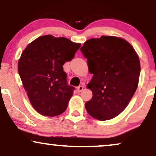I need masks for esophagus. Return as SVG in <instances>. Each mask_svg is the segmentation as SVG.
I'll return each mask as SVG.
<instances>
[{
    "label": "esophagus",
    "mask_w": 156,
    "mask_h": 156,
    "mask_svg": "<svg viewBox=\"0 0 156 156\" xmlns=\"http://www.w3.org/2000/svg\"><path fill=\"white\" fill-rule=\"evenodd\" d=\"M83 89V86H79L78 88H77V90H78V92H81Z\"/></svg>",
    "instance_id": "34e87169"
}]
</instances>
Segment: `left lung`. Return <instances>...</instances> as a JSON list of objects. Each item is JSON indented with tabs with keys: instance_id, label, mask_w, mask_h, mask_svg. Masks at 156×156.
I'll list each match as a JSON object with an SVG mask.
<instances>
[{
	"instance_id": "left-lung-1",
	"label": "left lung",
	"mask_w": 156,
	"mask_h": 156,
	"mask_svg": "<svg viewBox=\"0 0 156 156\" xmlns=\"http://www.w3.org/2000/svg\"><path fill=\"white\" fill-rule=\"evenodd\" d=\"M80 50L93 78L87 88L93 96L86 111L104 121L124 111L138 86L140 63L135 49L125 39L113 36L90 39Z\"/></svg>"
}]
</instances>
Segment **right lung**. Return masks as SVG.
<instances>
[{"mask_svg": "<svg viewBox=\"0 0 156 156\" xmlns=\"http://www.w3.org/2000/svg\"><path fill=\"white\" fill-rule=\"evenodd\" d=\"M80 45L49 34L38 37L21 53L19 74L31 104L39 114L55 117L66 110L75 88L68 86L62 66L74 58Z\"/></svg>", "mask_w": 156, "mask_h": 156, "instance_id": "add662e5", "label": "right lung"}]
</instances>
